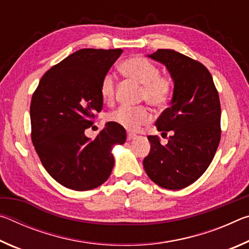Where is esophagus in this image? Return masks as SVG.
<instances>
[{
  "label": "esophagus",
  "instance_id": "1",
  "mask_svg": "<svg viewBox=\"0 0 249 249\" xmlns=\"http://www.w3.org/2000/svg\"><path fill=\"white\" fill-rule=\"evenodd\" d=\"M135 137H136V134L127 133V141H132V140H134Z\"/></svg>",
  "mask_w": 249,
  "mask_h": 249
}]
</instances>
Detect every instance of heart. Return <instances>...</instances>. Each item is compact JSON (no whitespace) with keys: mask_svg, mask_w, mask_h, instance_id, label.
<instances>
[{"mask_svg":"<svg viewBox=\"0 0 249 249\" xmlns=\"http://www.w3.org/2000/svg\"><path fill=\"white\" fill-rule=\"evenodd\" d=\"M121 71L126 78L141 84L140 101L147 102L154 108H163L170 102L175 89V82L170 75L160 73L159 67L150 59L133 56L121 64ZM100 93L104 102L113 103L116 94L114 74L107 73L101 80ZM107 119L127 130H137L142 125L149 123L151 114L146 107H121L108 113Z\"/></svg>","mask_w":249,"mask_h":249,"instance_id":"1","label":"heart"}]
</instances>
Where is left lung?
I'll list each match as a JSON object with an SVG mask.
<instances>
[{"label": "left lung", "instance_id": "left-lung-1", "mask_svg": "<svg viewBox=\"0 0 249 249\" xmlns=\"http://www.w3.org/2000/svg\"><path fill=\"white\" fill-rule=\"evenodd\" d=\"M162 62L175 81L174 96L156 121L162 134L171 132L168 144L149 135L146 174L156 184L180 190L200 178L212 162L221 140V104L212 75L204 65L171 49L150 56Z\"/></svg>", "mask_w": 249, "mask_h": 249}]
</instances>
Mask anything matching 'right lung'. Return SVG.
<instances>
[{
	"mask_svg": "<svg viewBox=\"0 0 249 249\" xmlns=\"http://www.w3.org/2000/svg\"><path fill=\"white\" fill-rule=\"evenodd\" d=\"M123 53L122 49H80L41 77L31 102L32 142L41 163L66 188L88 191L111 175L114 145L126 132L113 122L93 141L84 130L102 111L101 80Z\"/></svg>",
	"mask_w": 249,
	"mask_h": 249,
	"instance_id": "1",
	"label": "right lung"
}]
</instances>
